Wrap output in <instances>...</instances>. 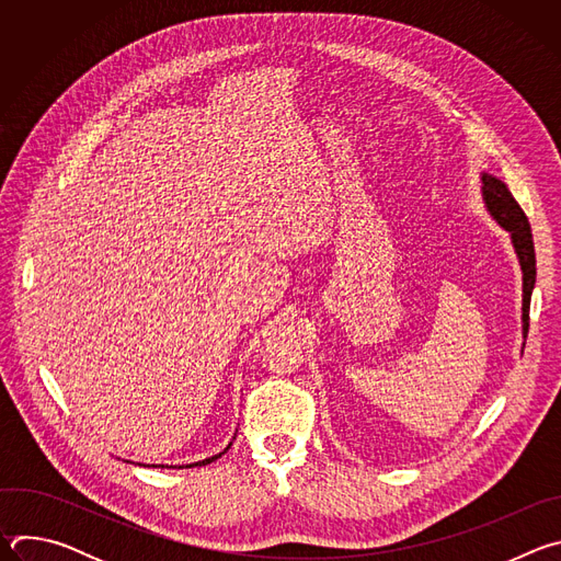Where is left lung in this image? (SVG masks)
<instances>
[{
	"instance_id": "obj_1",
	"label": "left lung",
	"mask_w": 561,
	"mask_h": 561,
	"mask_svg": "<svg viewBox=\"0 0 561 561\" xmlns=\"http://www.w3.org/2000/svg\"><path fill=\"white\" fill-rule=\"evenodd\" d=\"M482 191L486 206L491 215L511 232L513 247L517 251L522 273H524V306H522V319H524V333H528V310H530V293L535 286V244H533V232L526 213L515 202L506 184L493 175H482Z\"/></svg>"
}]
</instances>
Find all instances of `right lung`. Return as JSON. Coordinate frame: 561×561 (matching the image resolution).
I'll use <instances>...</instances> for the list:
<instances>
[{"label": "right lung", "instance_id": "add662e5", "mask_svg": "<svg viewBox=\"0 0 561 561\" xmlns=\"http://www.w3.org/2000/svg\"><path fill=\"white\" fill-rule=\"evenodd\" d=\"M228 448H230V446H228ZM228 448H226V450H228ZM226 450H224V453H226ZM224 453H219V455H213V457H208V459H202V461H197V463H191V466H206V463H210V461H215V459H217V457H221V455H224Z\"/></svg>", "mask_w": 561, "mask_h": 561}]
</instances>
